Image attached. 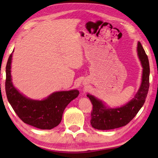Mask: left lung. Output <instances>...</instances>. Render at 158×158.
I'll return each mask as SVG.
<instances>
[{"mask_svg": "<svg viewBox=\"0 0 158 158\" xmlns=\"http://www.w3.org/2000/svg\"><path fill=\"white\" fill-rule=\"evenodd\" d=\"M137 52L143 68L142 77L139 89L132 100L121 107L109 108L100 99L89 93L87 95L93 104L90 125L95 129L107 130L125 126L132 121L145 102L149 89V62L140 42L137 43Z\"/></svg>", "mask_w": 158, "mask_h": 158, "instance_id": "8db88e82", "label": "left lung"}]
</instances>
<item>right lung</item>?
Listing matches in <instances>:
<instances>
[{
	"label": "right lung",
	"mask_w": 158,
	"mask_h": 158,
	"mask_svg": "<svg viewBox=\"0 0 158 158\" xmlns=\"http://www.w3.org/2000/svg\"><path fill=\"white\" fill-rule=\"evenodd\" d=\"M12 53L7 63L5 81V91L10 105L19 118L26 124L42 130H51L56 127L62 120L65 107L72 100L77 98L79 91L74 89L54 92L42 100L27 98L12 84Z\"/></svg>",
	"instance_id": "right-lung-1"
}]
</instances>
